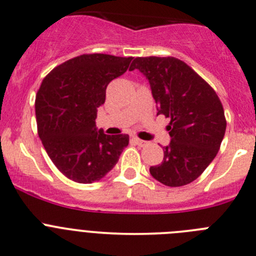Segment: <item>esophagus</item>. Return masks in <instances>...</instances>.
Masks as SVG:
<instances>
[{"instance_id":"esophagus-1","label":"esophagus","mask_w":256,"mask_h":256,"mask_svg":"<svg viewBox=\"0 0 256 256\" xmlns=\"http://www.w3.org/2000/svg\"><path fill=\"white\" fill-rule=\"evenodd\" d=\"M132 140L136 142L137 144H138V146H144V144H147L146 141H144V140H141V138H138V137H132Z\"/></svg>"}]
</instances>
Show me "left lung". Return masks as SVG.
<instances>
[{"instance_id":"1","label":"left lung","mask_w":256,"mask_h":256,"mask_svg":"<svg viewBox=\"0 0 256 256\" xmlns=\"http://www.w3.org/2000/svg\"><path fill=\"white\" fill-rule=\"evenodd\" d=\"M134 70L148 80L157 115L170 118V142L163 147L162 163L150 168V176L166 186L190 184L214 160L224 137L222 103L211 86L179 58H136Z\"/></svg>"}]
</instances>
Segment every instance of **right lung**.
I'll return each instance as SVG.
<instances>
[{"instance_id": "add662e5", "label": "right lung", "mask_w": 256, "mask_h": 256, "mask_svg": "<svg viewBox=\"0 0 256 256\" xmlns=\"http://www.w3.org/2000/svg\"><path fill=\"white\" fill-rule=\"evenodd\" d=\"M132 58L90 54L66 61L42 80L36 98L38 132L48 156L68 179L82 184L109 173L128 135L96 128L106 87L125 74Z\"/></svg>"}]
</instances>
